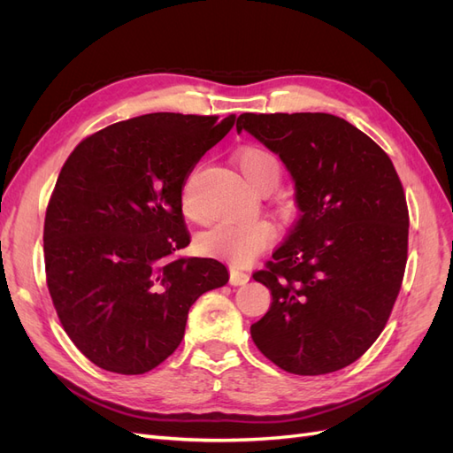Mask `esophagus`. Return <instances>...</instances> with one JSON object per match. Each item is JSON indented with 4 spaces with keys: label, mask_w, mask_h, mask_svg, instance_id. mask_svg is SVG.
I'll list each match as a JSON object with an SVG mask.
<instances>
[{
    "label": "esophagus",
    "mask_w": 453,
    "mask_h": 453,
    "mask_svg": "<svg viewBox=\"0 0 453 453\" xmlns=\"http://www.w3.org/2000/svg\"><path fill=\"white\" fill-rule=\"evenodd\" d=\"M250 281V273L240 272L236 268H230V285H245Z\"/></svg>",
    "instance_id": "obj_1"
}]
</instances>
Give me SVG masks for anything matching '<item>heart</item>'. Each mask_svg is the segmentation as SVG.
Masks as SVG:
<instances>
[{"instance_id":"heart-1","label":"heart","mask_w":453,"mask_h":453,"mask_svg":"<svg viewBox=\"0 0 453 453\" xmlns=\"http://www.w3.org/2000/svg\"><path fill=\"white\" fill-rule=\"evenodd\" d=\"M238 166L248 180L260 193H270L281 180L283 166L280 158L270 149L260 145L243 147L238 153ZM196 172L190 173L181 188V210L187 217L198 219L195 203ZM285 211L287 205L281 203ZM276 238V226L266 219H253V221H221L205 230L198 238V248L210 257L226 258L234 265H245L253 260L260 251L266 250Z\"/></svg>"}]
</instances>
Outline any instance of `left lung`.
I'll use <instances>...</instances> for the list:
<instances>
[{
  "label": "left lung",
  "instance_id": "left-lung-1",
  "mask_svg": "<svg viewBox=\"0 0 453 453\" xmlns=\"http://www.w3.org/2000/svg\"><path fill=\"white\" fill-rule=\"evenodd\" d=\"M296 187L298 221L253 273L272 306L251 338L298 376L357 361L386 326L408 258V205L391 158L348 120L328 113H243Z\"/></svg>",
  "mask_w": 453,
  "mask_h": 453
}]
</instances>
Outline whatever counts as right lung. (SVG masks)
I'll return each instance as SVG.
<instances>
[{
    "label": "right lung",
    "mask_w": 453,
    "mask_h": 453,
    "mask_svg": "<svg viewBox=\"0 0 453 453\" xmlns=\"http://www.w3.org/2000/svg\"><path fill=\"white\" fill-rule=\"evenodd\" d=\"M236 115L149 113L94 132L50 195L45 273L54 310L88 361L145 374L181 344L196 298L228 281L215 258H172L190 234L183 183Z\"/></svg>",
    "instance_id": "1"
}]
</instances>
